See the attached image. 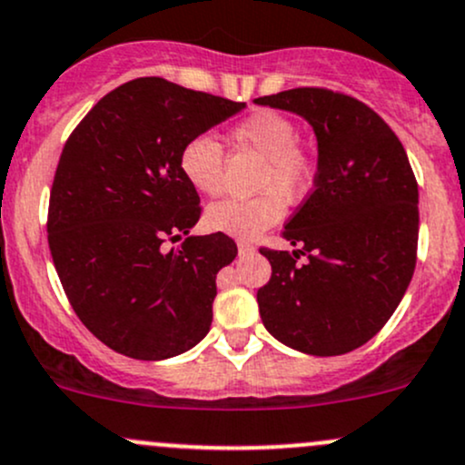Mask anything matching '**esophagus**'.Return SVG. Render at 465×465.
<instances>
[{"label": "esophagus", "mask_w": 465, "mask_h": 465, "mask_svg": "<svg viewBox=\"0 0 465 465\" xmlns=\"http://www.w3.org/2000/svg\"><path fill=\"white\" fill-rule=\"evenodd\" d=\"M253 252H256V249H253L252 242L238 241V253H241V256H249V253H253Z\"/></svg>", "instance_id": "esophagus-1"}]
</instances>
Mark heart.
I'll use <instances>...</instances> for the list:
<instances>
[{"instance_id": "1", "label": "heart", "mask_w": 465, "mask_h": 465, "mask_svg": "<svg viewBox=\"0 0 465 465\" xmlns=\"http://www.w3.org/2000/svg\"><path fill=\"white\" fill-rule=\"evenodd\" d=\"M233 141L252 147L264 158L256 198H227L213 203L205 213L207 229L252 241L282 218L284 201H298L313 178V156L298 143V125L273 110H260L233 127ZM181 172L193 190L218 193L223 190V147L213 136L198 134L183 145Z\"/></svg>"}]
</instances>
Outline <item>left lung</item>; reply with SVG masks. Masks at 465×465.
Instances as JSON below:
<instances>
[{
	"instance_id": "1",
	"label": "left lung",
	"mask_w": 465,
	"mask_h": 465,
	"mask_svg": "<svg viewBox=\"0 0 465 465\" xmlns=\"http://www.w3.org/2000/svg\"><path fill=\"white\" fill-rule=\"evenodd\" d=\"M253 104L302 116L318 141L313 192L282 232L300 249H260L272 262L260 318L300 353H349L389 322L415 272L420 190L406 150L369 105L338 92L295 88ZM300 255L310 260L295 265Z\"/></svg>"
}]
</instances>
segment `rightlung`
<instances>
[{"label": "right lung", "instance_id": "1", "mask_svg": "<svg viewBox=\"0 0 465 465\" xmlns=\"http://www.w3.org/2000/svg\"><path fill=\"white\" fill-rule=\"evenodd\" d=\"M244 108L143 76L105 94L65 143L50 192V253L74 313L116 353L167 360L209 333L216 273L238 247L224 233L190 236L201 198L181 150ZM183 232L181 248L162 249Z\"/></svg>", "mask_w": 465, "mask_h": 465}]
</instances>
